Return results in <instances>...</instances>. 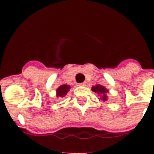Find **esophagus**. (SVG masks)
I'll return each mask as SVG.
<instances>
[{"instance_id":"34e87169","label":"esophagus","mask_w":154,"mask_h":154,"mask_svg":"<svg viewBox=\"0 0 154 154\" xmlns=\"http://www.w3.org/2000/svg\"><path fill=\"white\" fill-rule=\"evenodd\" d=\"M79 86H85L86 85V82H82V83L78 84Z\"/></svg>"}]
</instances>
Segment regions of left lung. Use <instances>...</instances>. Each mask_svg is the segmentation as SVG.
<instances>
[{"instance_id":"8db88e82","label":"left lung","mask_w":154,"mask_h":154,"mask_svg":"<svg viewBox=\"0 0 154 154\" xmlns=\"http://www.w3.org/2000/svg\"><path fill=\"white\" fill-rule=\"evenodd\" d=\"M92 91H93L94 92H96V93L98 94V96H99V101L102 100L103 102H106L108 100L107 93L109 92V90L106 87L103 86V85H96L95 86H92Z\"/></svg>"}]
</instances>
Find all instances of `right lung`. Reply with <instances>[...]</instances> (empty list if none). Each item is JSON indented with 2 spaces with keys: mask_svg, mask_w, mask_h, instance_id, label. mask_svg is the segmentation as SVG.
<instances>
[{
  "mask_svg": "<svg viewBox=\"0 0 154 154\" xmlns=\"http://www.w3.org/2000/svg\"><path fill=\"white\" fill-rule=\"evenodd\" d=\"M71 89V86L66 84L60 85L58 89H56V97L62 98L68 93L69 90Z\"/></svg>",
  "mask_w": 154,
  "mask_h": 154,
  "instance_id": "add662e5",
  "label": "right lung"
}]
</instances>
